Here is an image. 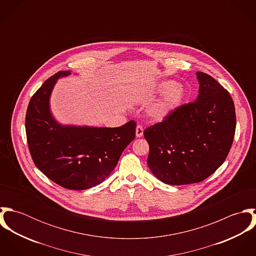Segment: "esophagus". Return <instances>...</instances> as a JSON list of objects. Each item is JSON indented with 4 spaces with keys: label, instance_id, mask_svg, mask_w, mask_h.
<instances>
[{
    "label": "esophagus",
    "instance_id": "1",
    "mask_svg": "<svg viewBox=\"0 0 256 256\" xmlns=\"http://www.w3.org/2000/svg\"><path fill=\"white\" fill-rule=\"evenodd\" d=\"M143 133H144V129H143V127H142V126H140V125H138V126H137V128H136V137H137V138L142 137V136H143Z\"/></svg>",
    "mask_w": 256,
    "mask_h": 256
}]
</instances>
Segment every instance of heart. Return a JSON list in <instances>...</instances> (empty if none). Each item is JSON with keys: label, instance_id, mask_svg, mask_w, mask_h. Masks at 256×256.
<instances>
[{"label": "heart", "instance_id": "heart-1", "mask_svg": "<svg viewBox=\"0 0 256 256\" xmlns=\"http://www.w3.org/2000/svg\"><path fill=\"white\" fill-rule=\"evenodd\" d=\"M164 92L162 100L152 108V114L154 118L162 119L168 115L172 111L176 110L182 102L183 98L182 86L180 84H174L172 82L166 80L160 84V92Z\"/></svg>", "mask_w": 256, "mask_h": 256}]
</instances>
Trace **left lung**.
Segmentation results:
<instances>
[{
  "instance_id": "1",
  "label": "left lung",
  "mask_w": 256,
  "mask_h": 256,
  "mask_svg": "<svg viewBox=\"0 0 256 256\" xmlns=\"http://www.w3.org/2000/svg\"><path fill=\"white\" fill-rule=\"evenodd\" d=\"M197 100L178 106L148 127V166L170 185L203 182L224 162L232 145L236 118L228 92L208 74L197 72Z\"/></svg>"
}]
</instances>
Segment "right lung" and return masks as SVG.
Returning a JSON list of instances; mask_svg holds the SVG:
<instances>
[{"mask_svg":"<svg viewBox=\"0 0 256 256\" xmlns=\"http://www.w3.org/2000/svg\"><path fill=\"white\" fill-rule=\"evenodd\" d=\"M60 71L47 78L32 96L26 116L28 145L34 164L49 180L72 190L102 182L134 139V120L116 128L61 126L51 116L49 96Z\"/></svg>","mask_w":256,"mask_h":256,"instance_id":"add662e5","label":"right lung"}]
</instances>
